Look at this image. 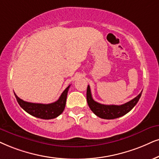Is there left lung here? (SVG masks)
Returning <instances> with one entry per match:
<instances>
[{
    "mask_svg": "<svg viewBox=\"0 0 159 159\" xmlns=\"http://www.w3.org/2000/svg\"><path fill=\"white\" fill-rule=\"evenodd\" d=\"M142 91L133 100H130L129 102L122 104V105H104V104L94 101L92 97L90 86L88 85L87 90H86V100H87V103L90 109L95 115L102 119L112 120L120 117V116L128 113L138 103L139 100L142 95Z\"/></svg>",
    "mask_w": 159,
    "mask_h": 159,
    "instance_id": "1",
    "label": "left lung"
}]
</instances>
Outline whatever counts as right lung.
<instances>
[{
	"label": "right lung",
	"instance_id": "1",
	"mask_svg": "<svg viewBox=\"0 0 159 159\" xmlns=\"http://www.w3.org/2000/svg\"><path fill=\"white\" fill-rule=\"evenodd\" d=\"M70 86V85L68 86L65 91L62 92L59 100H56L54 103L49 104L29 103L18 98L15 92L14 94L17 100V103L27 113L40 119L51 120L57 117L63 112L65 108L66 100H67V92Z\"/></svg>",
	"mask_w": 159,
	"mask_h": 159
}]
</instances>
